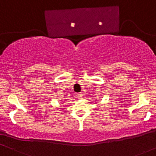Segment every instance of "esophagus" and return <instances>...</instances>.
I'll return each mask as SVG.
<instances>
[{
	"instance_id": "obj_1",
	"label": "esophagus",
	"mask_w": 156,
	"mask_h": 156,
	"mask_svg": "<svg viewBox=\"0 0 156 156\" xmlns=\"http://www.w3.org/2000/svg\"><path fill=\"white\" fill-rule=\"evenodd\" d=\"M77 96H78V99H81L82 97H83V94H82V93H78V94H77Z\"/></svg>"
}]
</instances>
